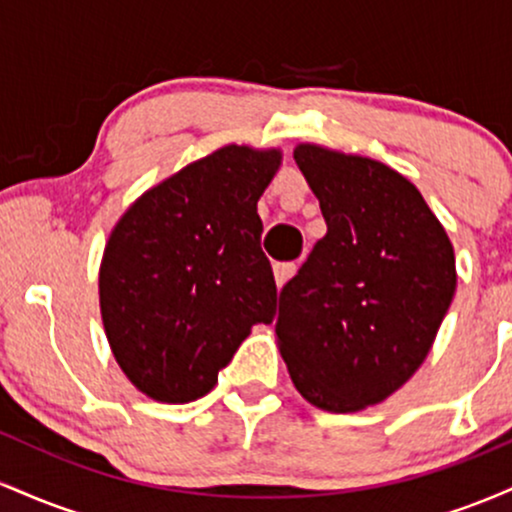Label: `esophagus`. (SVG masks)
<instances>
[{
    "label": "esophagus",
    "mask_w": 512,
    "mask_h": 512,
    "mask_svg": "<svg viewBox=\"0 0 512 512\" xmlns=\"http://www.w3.org/2000/svg\"><path fill=\"white\" fill-rule=\"evenodd\" d=\"M293 272H296V262H276L274 264V279H276V286H284L286 281L291 279Z\"/></svg>",
    "instance_id": "34e87169"
}]
</instances>
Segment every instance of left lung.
<instances>
[{
	"label": "left lung",
	"instance_id": "obj_1",
	"mask_svg": "<svg viewBox=\"0 0 512 512\" xmlns=\"http://www.w3.org/2000/svg\"><path fill=\"white\" fill-rule=\"evenodd\" d=\"M327 233L281 289L276 337L296 390L349 414L419 370L455 296V252L411 182L385 163L301 144Z\"/></svg>",
	"mask_w": 512,
	"mask_h": 512
}]
</instances>
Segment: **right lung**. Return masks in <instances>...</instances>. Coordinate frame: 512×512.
<instances>
[{
  "label": "right lung",
  "instance_id": "right-lung-1",
  "mask_svg": "<svg viewBox=\"0 0 512 512\" xmlns=\"http://www.w3.org/2000/svg\"><path fill=\"white\" fill-rule=\"evenodd\" d=\"M281 154L223 146L149 190L110 233L101 315L134 387L158 402L204 397L252 325L276 315L257 199Z\"/></svg>",
  "mask_w": 512,
  "mask_h": 512
}]
</instances>
